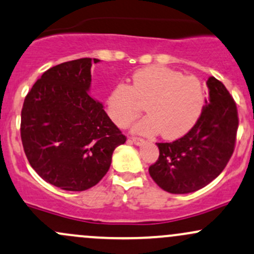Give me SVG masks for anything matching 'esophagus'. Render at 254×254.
<instances>
[{"mask_svg": "<svg viewBox=\"0 0 254 254\" xmlns=\"http://www.w3.org/2000/svg\"><path fill=\"white\" fill-rule=\"evenodd\" d=\"M131 141L135 143L136 146H141V145H143V143H145V140H143V138H141V137H137V136H132Z\"/></svg>", "mask_w": 254, "mask_h": 254, "instance_id": "34e87169", "label": "esophagus"}]
</instances>
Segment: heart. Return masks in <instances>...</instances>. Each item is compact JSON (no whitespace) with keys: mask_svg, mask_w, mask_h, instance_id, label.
<instances>
[{"mask_svg":"<svg viewBox=\"0 0 254 254\" xmlns=\"http://www.w3.org/2000/svg\"><path fill=\"white\" fill-rule=\"evenodd\" d=\"M205 103L201 81L162 65H149L132 74L131 85H116L106 100L109 118L119 127H127L142 113L147 117L132 127L141 135L161 132L165 140L181 137L194 127Z\"/></svg>","mask_w":254,"mask_h":254,"instance_id":"1","label":"heart"}]
</instances>
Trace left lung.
Segmentation results:
<instances>
[{"mask_svg": "<svg viewBox=\"0 0 254 254\" xmlns=\"http://www.w3.org/2000/svg\"><path fill=\"white\" fill-rule=\"evenodd\" d=\"M208 98L194 127L173 142L157 143L159 157L148 172L169 193H190L214 180L234 153L237 107L221 81L207 80Z\"/></svg>", "mask_w": 254, "mask_h": 254, "instance_id": "obj_1", "label": "left lung"}]
</instances>
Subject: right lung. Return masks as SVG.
<instances>
[{"mask_svg":"<svg viewBox=\"0 0 254 254\" xmlns=\"http://www.w3.org/2000/svg\"><path fill=\"white\" fill-rule=\"evenodd\" d=\"M80 58L45 71L24 100L20 137L33 169L46 183L85 191L108 172L127 137L90 96L92 63Z\"/></svg>","mask_w":254,"mask_h":254,"instance_id":"right-lung-1","label":"right lung"}]
</instances>
